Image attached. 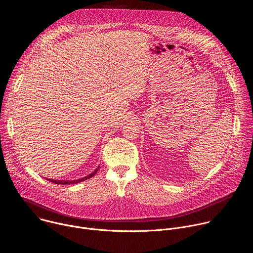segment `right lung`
Returning <instances> with one entry per match:
<instances>
[{
  "mask_svg": "<svg viewBox=\"0 0 253 253\" xmlns=\"http://www.w3.org/2000/svg\"><path fill=\"white\" fill-rule=\"evenodd\" d=\"M99 168H100V166H98L91 174H89V175H87L86 177H83V178H81V179H76V180H54V179H47V180H49L50 182H53V183L58 184V185H59V184H61V185H63V184H65V185H67V184H76V183L82 182V181H84V180H87V179L93 177V176L97 173V171L99 170Z\"/></svg>",
  "mask_w": 253,
  "mask_h": 253,
  "instance_id": "1",
  "label": "right lung"
}]
</instances>
